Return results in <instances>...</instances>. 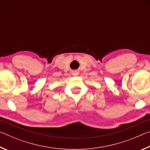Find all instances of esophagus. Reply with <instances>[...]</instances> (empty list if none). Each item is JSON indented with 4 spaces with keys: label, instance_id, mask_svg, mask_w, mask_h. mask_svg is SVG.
Returning <instances> with one entry per match:
<instances>
[{
    "label": "esophagus",
    "instance_id": "obj_1",
    "mask_svg": "<svg viewBox=\"0 0 150 150\" xmlns=\"http://www.w3.org/2000/svg\"><path fill=\"white\" fill-rule=\"evenodd\" d=\"M72 75H79V71H77V70L73 71Z\"/></svg>",
    "mask_w": 150,
    "mask_h": 150
}]
</instances>
